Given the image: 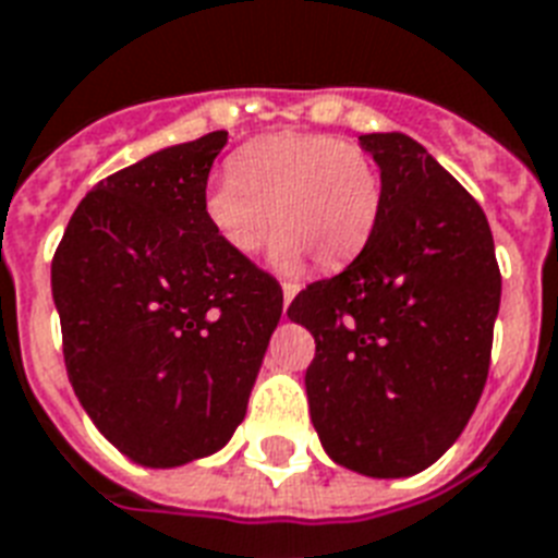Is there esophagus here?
<instances>
[{
  "mask_svg": "<svg viewBox=\"0 0 558 558\" xmlns=\"http://www.w3.org/2000/svg\"><path fill=\"white\" fill-rule=\"evenodd\" d=\"M296 293H300V284H293V282H284V284H282V296H284L282 311H284V314H288V305H291L293 296H296Z\"/></svg>",
  "mask_w": 558,
  "mask_h": 558,
  "instance_id": "esophagus-1",
  "label": "esophagus"
}]
</instances>
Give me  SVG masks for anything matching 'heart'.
<instances>
[{
	"mask_svg": "<svg viewBox=\"0 0 558 558\" xmlns=\"http://www.w3.org/2000/svg\"><path fill=\"white\" fill-rule=\"evenodd\" d=\"M383 207L380 172L365 149L305 132L256 137L213 178L202 209L227 251L251 256L267 242L270 265L296 274L314 258L337 270L363 253Z\"/></svg>",
	"mask_w": 558,
	"mask_h": 558,
	"instance_id": "obj_1",
	"label": "heart"
}]
</instances>
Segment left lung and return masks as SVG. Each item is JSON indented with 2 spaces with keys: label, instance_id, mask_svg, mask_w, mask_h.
Listing matches in <instances>:
<instances>
[{
  "label": "left lung",
  "instance_id": "left-lung-1",
  "mask_svg": "<svg viewBox=\"0 0 558 558\" xmlns=\"http://www.w3.org/2000/svg\"><path fill=\"white\" fill-rule=\"evenodd\" d=\"M360 146L380 167L377 227L288 316L314 333L305 389L328 458L368 478H409L478 405L501 274L484 209L417 141L374 132Z\"/></svg>",
  "mask_w": 558,
  "mask_h": 558
}]
</instances>
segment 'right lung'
<instances>
[{
    "label": "right lung",
    "instance_id": "add662e5",
    "mask_svg": "<svg viewBox=\"0 0 558 558\" xmlns=\"http://www.w3.org/2000/svg\"><path fill=\"white\" fill-rule=\"evenodd\" d=\"M227 132L102 178L51 262L65 372L100 435L169 470L225 447L247 414L282 288L227 251L202 209Z\"/></svg>",
    "mask_w": 558,
    "mask_h": 558
}]
</instances>
